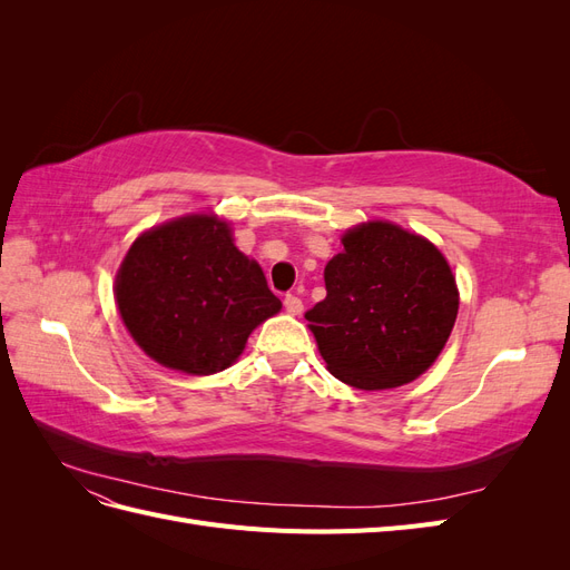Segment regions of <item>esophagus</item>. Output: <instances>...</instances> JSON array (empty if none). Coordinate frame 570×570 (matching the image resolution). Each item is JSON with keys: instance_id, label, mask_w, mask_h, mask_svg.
<instances>
[{"instance_id": "1", "label": "esophagus", "mask_w": 570, "mask_h": 570, "mask_svg": "<svg viewBox=\"0 0 570 570\" xmlns=\"http://www.w3.org/2000/svg\"><path fill=\"white\" fill-rule=\"evenodd\" d=\"M285 312L292 314V316H299V314L304 312L302 299L295 297V295H287V297H285Z\"/></svg>"}]
</instances>
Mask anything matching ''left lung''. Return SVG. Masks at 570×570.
<instances>
[{
	"label": "left lung",
	"mask_w": 570,
	"mask_h": 570,
	"mask_svg": "<svg viewBox=\"0 0 570 570\" xmlns=\"http://www.w3.org/2000/svg\"><path fill=\"white\" fill-rule=\"evenodd\" d=\"M325 266L327 295L304 318L335 377L358 390L416 381L440 356L459 312L442 252L387 220L342 235Z\"/></svg>",
	"instance_id": "obj_1"
}]
</instances>
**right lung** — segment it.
I'll list each match as a JSON object with an SVG mask.
<instances>
[{
  "mask_svg": "<svg viewBox=\"0 0 570 570\" xmlns=\"http://www.w3.org/2000/svg\"><path fill=\"white\" fill-rule=\"evenodd\" d=\"M116 304L147 356L187 375L235 364L258 323L281 312L266 275L226 220L193 214L135 239L116 275Z\"/></svg>",
  "mask_w": 570,
  "mask_h": 570,
  "instance_id": "obj_1",
  "label": "right lung"
}]
</instances>
